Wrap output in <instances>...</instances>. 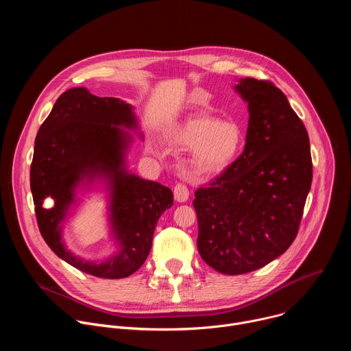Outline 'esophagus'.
I'll use <instances>...</instances> for the list:
<instances>
[{
  "instance_id": "1",
  "label": "esophagus",
  "mask_w": 351,
  "mask_h": 351,
  "mask_svg": "<svg viewBox=\"0 0 351 351\" xmlns=\"http://www.w3.org/2000/svg\"><path fill=\"white\" fill-rule=\"evenodd\" d=\"M173 195H175V199L178 203H186L189 199L190 193H189V189L184 184L178 183L173 189Z\"/></svg>"
}]
</instances>
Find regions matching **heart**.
Instances as JSON below:
<instances>
[{
	"instance_id": "heart-1",
	"label": "heart",
	"mask_w": 351,
	"mask_h": 351,
	"mask_svg": "<svg viewBox=\"0 0 351 351\" xmlns=\"http://www.w3.org/2000/svg\"><path fill=\"white\" fill-rule=\"evenodd\" d=\"M173 138L187 147L183 160L186 172L193 178H208L233 165L243 149L244 132L233 119L195 114L175 130Z\"/></svg>"
}]
</instances>
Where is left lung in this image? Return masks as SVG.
Returning <instances> with one entry per match:
<instances>
[{
  "mask_svg": "<svg viewBox=\"0 0 351 351\" xmlns=\"http://www.w3.org/2000/svg\"><path fill=\"white\" fill-rule=\"evenodd\" d=\"M233 88L248 110L244 152L193 202L198 253L225 275L260 269L286 252L313 180L310 138L286 95L254 77Z\"/></svg>",
  "mask_w": 351,
  "mask_h": 351,
  "instance_id": "obj_1",
  "label": "left lung"
}]
</instances>
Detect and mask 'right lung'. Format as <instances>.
<instances>
[{"instance_id":"right-lung-1","label":"right lung","mask_w":351,"mask_h":351,"mask_svg":"<svg viewBox=\"0 0 351 351\" xmlns=\"http://www.w3.org/2000/svg\"><path fill=\"white\" fill-rule=\"evenodd\" d=\"M130 131L143 140L133 106L72 87L60 95L34 141L30 189L40 233L61 260L98 278L136 272L152 250L160 217L173 204L169 187L129 171ZM94 189L106 193L114 245L99 262L76 256L63 240V226L81 201L78 194ZM45 197L53 199V208L43 206Z\"/></svg>"}]
</instances>
